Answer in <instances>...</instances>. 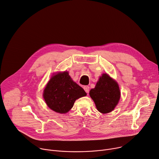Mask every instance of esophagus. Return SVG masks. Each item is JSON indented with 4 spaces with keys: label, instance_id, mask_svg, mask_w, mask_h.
<instances>
[{
    "label": "esophagus",
    "instance_id": "1",
    "mask_svg": "<svg viewBox=\"0 0 159 159\" xmlns=\"http://www.w3.org/2000/svg\"><path fill=\"white\" fill-rule=\"evenodd\" d=\"M84 89L85 90V91L86 92V93H89V86H88V85H85L84 87Z\"/></svg>",
    "mask_w": 159,
    "mask_h": 159
}]
</instances>
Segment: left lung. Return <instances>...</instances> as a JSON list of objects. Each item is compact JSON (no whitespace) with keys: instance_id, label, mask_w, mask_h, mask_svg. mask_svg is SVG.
Here are the masks:
<instances>
[{"instance_id":"8db88e82","label":"left lung","mask_w":159,"mask_h":159,"mask_svg":"<svg viewBox=\"0 0 159 159\" xmlns=\"http://www.w3.org/2000/svg\"><path fill=\"white\" fill-rule=\"evenodd\" d=\"M89 95L98 110L107 113L111 111L118 104L120 92L118 84L108 74H103L99 77L95 88L91 89Z\"/></svg>"}]
</instances>
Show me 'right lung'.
<instances>
[{
    "label": "right lung",
    "mask_w": 159,
    "mask_h": 159,
    "mask_svg": "<svg viewBox=\"0 0 159 159\" xmlns=\"http://www.w3.org/2000/svg\"><path fill=\"white\" fill-rule=\"evenodd\" d=\"M86 95L80 86L72 80L67 71L53 75L43 94L48 106L60 113L68 112L73 107L76 99Z\"/></svg>",
    "instance_id": "obj_1"
}]
</instances>
